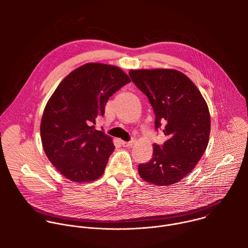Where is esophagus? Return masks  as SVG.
I'll return each instance as SVG.
<instances>
[{
	"instance_id": "1",
	"label": "esophagus",
	"mask_w": 248,
	"mask_h": 248,
	"mask_svg": "<svg viewBox=\"0 0 248 248\" xmlns=\"http://www.w3.org/2000/svg\"><path fill=\"white\" fill-rule=\"evenodd\" d=\"M122 145L124 146V147H127V148H130V147H132V145H133V142L131 141V142H125V141H122Z\"/></svg>"
}]
</instances>
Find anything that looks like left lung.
Segmentation results:
<instances>
[{"label":"left lung","instance_id":"obj_1","mask_svg":"<svg viewBox=\"0 0 248 248\" xmlns=\"http://www.w3.org/2000/svg\"><path fill=\"white\" fill-rule=\"evenodd\" d=\"M128 74L152 105L156 129L165 125L168 138L163 146L153 145L152 159L138 166V173L158 186L179 183L207 148L211 129L208 105L196 85L176 69H130Z\"/></svg>","mask_w":248,"mask_h":248}]
</instances>
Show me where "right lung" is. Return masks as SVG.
Returning a JSON list of instances; mask_svg holds the SVG:
<instances>
[{"mask_svg":"<svg viewBox=\"0 0 248 248\" xmlns=\"http://www.w3.org/2000/svg\"><path fill=\"white\" fill-rule=\"evenodd\" d=\"M130 82L119 66L88 62L67 75L48 100L40 124L44 152L74 183H90L104 173L115 150L113 139L95 129L108 99Z\"/></svg>","mask_w":248,"mask_h":248,"instance_id":"obj_1","label":"right lung"}]
</instances>
